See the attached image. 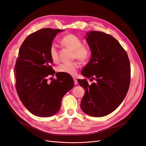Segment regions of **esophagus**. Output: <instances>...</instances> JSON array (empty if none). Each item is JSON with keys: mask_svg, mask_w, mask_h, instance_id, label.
Here are the masks:
<instances>
[{"mask_svg": "<svg viewBox=\"0 0 146 146\" xmlns=\"http://www.w3.org/2000/svg\"><path fill=\"white\" fill-rule=\"evenodd\" d=\"M73 79H74V84H77L78 81H77V78L75 77H73Z\"/></svg>", "mask_w": 146, "mask_h": 146, "instance_id": "esophagus-1", "label": "esophagus"}]
</instances>
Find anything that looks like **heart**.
Returning <instances> with one entry per match:
<instances>
[{
  "label": "heart",
  "instance_id": "obj_1",
  "mask_svg": "<svg viewBox=\"0 0 146 146\" xmlns=\"http://www.w3.org/2000/svg\"><path fill=\"white\" fill-rule=\"evenodd\" d=\"M60 43L65 47L73 51V58L78 59L81 62H86L91 56V50L88 45L83 44L80 38L73 34H67L60 39ZM50 56L54 62L59 59V53L56 46L54 44L51 45L49 50ZM80 62L74 61L71 63H62L57 67V71L61 73L74 75L77 73L80 67Z\"/></svg>",
  "mask_w": 146,
  "mask_h": 146
}]
</instances>
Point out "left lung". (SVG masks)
I'll use <instances>...</instances> for the list:
<instances>
[{"label": "left lung", "mask_w": 146, "mask_h": 146, "mask_svg": "<svg viewBox=\"0 0 146 146\" xmlns=\"http://www.w3.org/2000/svg\"><path fill=\"white\" fill-rule=\"evenodd\" d=\"M92 51L90 62L81 74L96 82L89 85L86 79L78 80L85 90L80 107L93 117L107 115L125 99L131 81V65L126 51L113 36L98 31L87 33Z\"/></svg>", "instance_id": "1"}]
</instances>
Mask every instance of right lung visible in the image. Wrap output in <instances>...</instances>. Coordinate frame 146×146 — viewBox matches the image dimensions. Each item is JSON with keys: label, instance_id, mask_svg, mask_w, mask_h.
<instances>
[{"label": "right lung", "instance_id": "obj_1", "mask_svg": "<svg viewBox=\"0 0 146 146\" xmlns=\"http://www.w3.org/2000/svg\"><path fill=\"white\" fill-rule=\"evenodd\" d=\"M63 30L44 28L31 33L22 43L14 67L15 87L22 104L33 114L46 117L61 107L63 96L74 86L72 77L56 73L49 50L58 32ZM57 78L50 83L47 77Z\"/></svg>", "mask_w": 146, "mask_h": 146}]
</instances>
